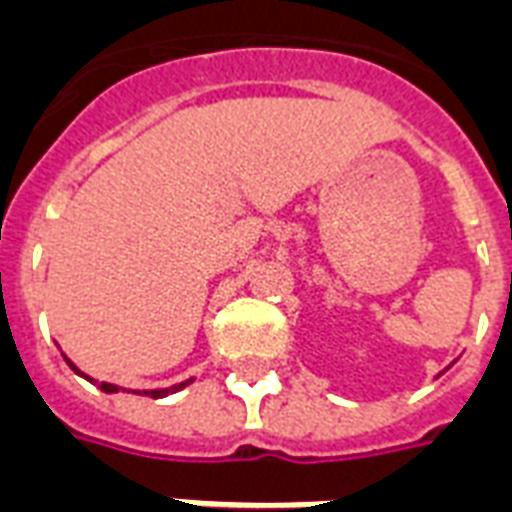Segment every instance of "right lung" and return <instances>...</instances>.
Listing matches in <instances>:
<instances>
[{
    "mask_svg": "<svg viewBox=\"0 0 512 512\" xmlns=\"http://www.w3.org/2000/svg\"><path fill=\"white\" fill-rule=\"evenodd\" d=\"M66 362H69V360H66ZM69 368H72L74 373H80V370L74 368L72 362H69ZM80 376H85V373H80ZM85 378H88V381H93L91 376H85ZM190 381H193V378H190ZM190 381H182V384H177V386H166V389H144V392H139V395H147V397H166V395H171V392H179V389H185V386L190 384ZM93 384H96V381H93ZM99 389H101V392H107V395H115V392H120V386L107 384V381H101ZM123 392H126V389H123Z\"/></svg>",
    "mask_w": 512,
    "mask_h": 512,
    "instance_id": "right-lung-1",
    "label": "right lung"
}]
</instances>
